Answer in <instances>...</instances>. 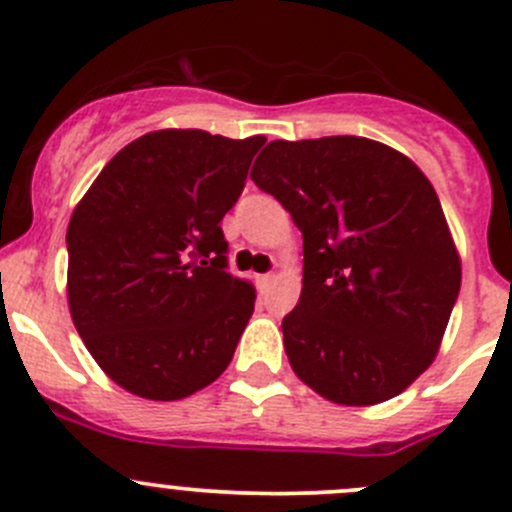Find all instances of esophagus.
Segmentation results:
<instances>
[{"label": "esophagus", "mask_w": 512, "mask_h": 512, "mask_svg": "<svg viewBox=\"0 0 512 512\" xmlns=\"http://www.w3.org/2000/svg\"><path fill=\"white\" fill-rule=\"evenodd\" d=\"M272 280H275V277L270 275V272H267V275H257V287L260 289H267L272 285Z\"/></svg>", "instance_id": "esophagus-1"}]
</instances>
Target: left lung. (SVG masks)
<instances>
[{
	"label": "left lung",
	"mask_w": 512,
	"mask_h": 512,
	"mask_svg": "<svg viewBox=\"0 0 512 512\" xmlns=\"http://www.w3.org/2000/svg\"><path fill=\"white\" fill-rule=\"evenodd\" d=\"M250 178L302 232V294L282 319L294 374L342 406L399 396L438 354L461 289L433 185L359 136L272 141Z\"/></svg>",
	"instance_id": "8db88e82"
}]
</instances>
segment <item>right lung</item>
<instances>
[{"label": "right lung", "instance_id": "1", "mask_svg": "<svg viewBox=\"0 0 512 512\" xmlns=\"http://www.w3.org/2000/svg\"><path fill=\"white\" fill-rule=\"evenodd\" d=\"M265 136L153 131L106 163L66 230L69 309L96 364L131 394L178 401L213 384L255 312L227 272L220 220Z\"/></svg>", "mask_w": 512, "mask_h": 512}]
</instances>
